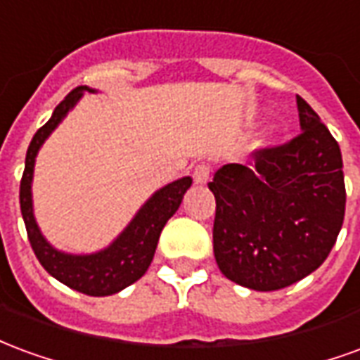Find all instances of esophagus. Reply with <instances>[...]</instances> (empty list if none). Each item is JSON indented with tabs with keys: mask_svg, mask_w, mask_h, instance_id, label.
<instances>
[{
	"mask_svg": "<svg viewBox=\"0 0 360 360\" xmlns=\"http://www.w3.org/2000/svg\"><path fill=\"white\" fill-rule=\"evenodd\" d=\"M212 175V167L208 164H198L195 165L193 169V179H195L196 185H206L210 181Z\"/></svg>",
	"mask_w": 360,
	"mask_h": 360,
	"instance_id": "esophagus-1",
	"label": "esophagus"
}]
</instances>
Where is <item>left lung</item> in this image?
Here are the masks:
<instances>
[{
  "label": "left lung",
  "mask_w": 360,
  "mask_h": 360,
  "mask_svg": "<svg viewBox=\"0 0 360 360\" xmlns=\"http://www.w3.org/2000/svg\"><path fill=\"white\" fill-rule=\"evenodd\" d=\"M301 133L281 146L257 150L255 164L219 167L214 257L227 279L276 291L307 278L335 245L345 216L343 162L338 141L297 96Z\"/></svg>",
  "instance_id": "obj_1"
}]
</instances>
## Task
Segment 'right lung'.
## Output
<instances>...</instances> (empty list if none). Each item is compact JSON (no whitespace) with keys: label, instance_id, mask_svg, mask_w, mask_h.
<instances>
[{"label":"right lung","instance_id":"add662e5","mask_svg":"<svg viewBox=\"0 0 360 360\" xmlns=\"http://www.w3.org/2000/svg\"><path fill=\"white\" fill-rule=\"evenodd\" d=\"M84 92H96V90L89 86H77L71 90L65 96V100L53 110L50 121L40 127L32 136L27 150L19 198L28 241L34 250L36 258L44 266V270L79 293L90 295V297H105V295L119 293L121 289L141 279L144 271L148 270L156 252L160 233L167 224V219L177 212L183 195L187 193L193 179L183 177L156 191L144 202L141 210L136 212V216L123 229V233L119 235L108 249L98 250L92 255H67V252L53 249L40 233V227L36 224L34 212H32L30 188H32V175H34V160L44 141L61 123V119L65 117L69 110H73V105L81 100Z\"/></svg>","mask_w":360,"mask_h":360}]
</instances>
